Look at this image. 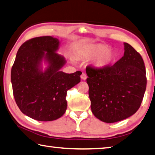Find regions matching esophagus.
<instances>
[{
	"label": "esophagus",
	"instance_id": "34e87169",
	"mask_svg": "<svg viewBox=\"0 0 155 155\" xmlns=\"http://www.w3.org/2000/svg\"><path fill=\"white\" fill-rule=\"evenodd\" d=\"M81 79H83V80H86L87 77L85 73H83V74L81 76Z\"/></svg>",
	"mask_w": 155,
	"mask_h": 155
}]
</instances>
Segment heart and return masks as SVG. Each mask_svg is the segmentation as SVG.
I'll use <instances>...</instances> for the list:
<instances>
[{
    "instance_id": "heart-1",
    "label": "heart",
    "mask_w": 155,
    "mask_h": 155,
    "mask_svg": "<svg viewBox=\"0 0 155 155\" xmlns=\"http://www.w3.org/2000/svg\"><path fill=\"white\" fill-rule=\"evenodd\" d=\"M81 55L85 58H95L93 64L97 68H104L110 66L116 58V53L113 50L108 49V47L103 44L87 46Z\"/></svg>"
}]
</instances>
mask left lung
<instances>
[{
    "label": "left lung",
    "instance_id": "obj_1",
    "mask_svg": "<svg viewBox=\"0 0 155 155\" xmlns=\"http://www.w3.org/2000/svg\"><path fill=\"white\" fill-rule=\"evenodd\" d=\"M124 49V55L113 66L86 68L91 111L105 123L120 121L136 113L146 91V68L142 56L127 43Z\"/></svg>",
    "mask_w": 155,
    "mask_h": 155
}]
</instances>
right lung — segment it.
<instances>
[{"label": "right lung", "mask_w": 155, "mask_h": 155, "mask_svg": "<svg viewBox=\"0 0 155 155\" xmlns=\"http://www.w3.org/2000/svg\"><path fill=\"white\" fill-rule=\"evenodd\" d=\"M60 41L53 36L36 37L19 47L11 79L17 105L26 116L40 121L60 118L67 108V91L80 83L82 72L60 71L66 61L57 53ZM48 64L43 71L41 62Z\"/></svg>", "instance_id": "right-lung-1"}]
</instances>
